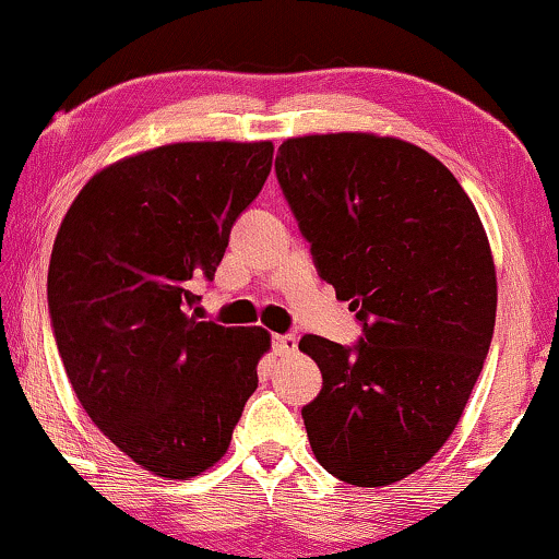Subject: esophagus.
<instances>
[{
    "label": "esophagus",
    "mask_w": 559,
    "mask_h": 559,
    "mask_svg": "<svg viewBox=\"0 0 559 559\" xmlns=\"http://www.w3.org/2000/svg\"><path fill=\"white\" fill-rule=\"evenodd\" d=\"M272 347L277 355H293L297 353V337L293 335H274L272 337Z\"/></svg>",
    "instance_id": "obj_1"
}]
</instances>
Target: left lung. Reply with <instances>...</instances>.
I'll list each match as a JSON object with an SVG mask.
<instances>
[{"instance_id":"8db88e82","label":"left lung","mask_w":559,"mask_h":559,"mask_svg":"<svg viewBox=\"0 0 559 559\" xmlns=\"http://www.w3.org/2000/svg\"><path fill=\"white\" fill-rule=\"evenodd\" d=\"M274 171L320 277L362 325L353 347L299 340L322 373L302 408L312 454L355 487L406 479L454 433L489 353L487 231L439 158L388 135L287 139Z\"/></svg>"}]
</instances>
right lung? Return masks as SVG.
<instances>
[{
  "mask_svg": "<svg viewBox=\"0 0 559 559\" xmlns=\"http://www.w3.org/2000/svg\"><path fill=\"white\" fill-rule=\"evenodd\" d=\"M272 153L270 141H201L120 158L83 186L55 237L47 302L72 391L126 456L166 479L214 466L257 391L270 333L199 320L193 282L214 280Z\"/></svg>",
  "mask_w": 559,
  "mask_h": 559,
  "instance_id": "right-lung-1",
  "label": "right lung"
}]
</instances>
